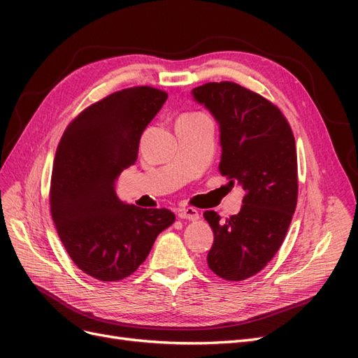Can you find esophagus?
Here are the masks:
<instances>
[{"label":"esophagus","instance_id":"34e87169","mask_svg":"<svg viewBox=\"0 0 358 358\" xmlns=\"http://www.w3.org/2000/svg\"><path fill=\"white\" fill-rule=\"evenodd\" d=\"M178 216L180 220H189V221H197L200 218V213L197 209L194 208H187V209H180L178 212Z\"/></svg>","mask_w":358,"mask_h":358}]
</instances>
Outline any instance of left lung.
Segmentation results:
<instances>
[{
    "label": "left lung",
    "instance_id": "8db88e82",
    "mask_svg": "<svg viewBox=\"0 0 358 358\" xmlns=\"http://www.w3.org/2000/svg\"><path fill=\"white\" fill-rule=\"evenodd\" d=\"M192 96L220 125L221 175L245 189L237 215L203 213L215 236L208 264L222 279L243 280L275 257L296 210L294 136L275 104L234 82L197 86Z\"/></svg>",
    "mask_w": 358,
    "mask_h": 358
}]
</instances>
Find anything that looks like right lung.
<instances>
[{"label": "right lung", "instance_id": "add662e5", "mask_svg": "<svg viewBox=\"0 0 358 358\" xmlns=\"http://www.w3.org/2000/svg\"><path fill=\"white\" fill-rule=\"evenodd\" d=\"M167 100L150 86L110 94L64 131L53 161L50 213L59 239L83 273L104 282L133 275L157 236L175 222L169 209L117 199L115 180L133 166L142 133Z\"/></svg>", "mask_w": 358, "mask_h": 358}]
</instances>
